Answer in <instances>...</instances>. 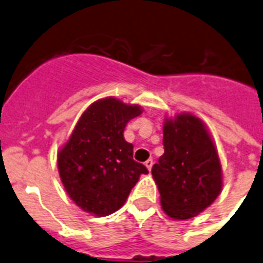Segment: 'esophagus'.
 I'll list each match as a JSON object with an SVG mask.
<instances>
[{"instance_id": "1", "label": "esophagus", "mask_w": 263, "mask_h": 263, "mask_svg": "<svg viewBox=\"0 0 263 263\" xmlns=\"http://www.w3.org/2000/svg\"><path fill=\"white\" fill-rule=\"evenodd\" d=\"M144 164H145V167H147V170H148V171H151L152 165H154V160H152V159H148V160H147Z\"/></svg>"}]
</instances>
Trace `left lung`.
<instances>
[{
  "mask_svg": "<svg viewBox=\"0 0 263 263\" xmlns=\"http://www.w3.org/2000/svg\"><path fill=\"white\" fill-rule=\"evenodd\" d=\"M164 154L152 167L160 204L170 218L184 220L210 206L222 191V165L206 125L191 114L165 119Z\"/></svg>",
  "mask_w": 263,
  "mask_h": 263,
  "instance_id": "1",
  "label": "left lung"
}]
</instances>
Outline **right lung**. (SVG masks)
Returning a JSON list of instances; mask_svg holds the SVG:
<instances>
[{
	"instance_id": "1",
	"label": "right lung",
	"mask_w": 263,
	"mask_h": 263,
	"mask_svg": "<svg viewBox=\"0 0 263 263\" xmlns=\"http://www.w3.org/2000/svg\"><path fill=\"white\" fill-rule=\"evenodd\" d=\"M142 112L140 105L115 98L95 101L57 154L64 189L85 213L107 217L118 211L140 175L148 174L134 160V145L123 135L128 121Z\"/></svg>"
}]
</instances>
